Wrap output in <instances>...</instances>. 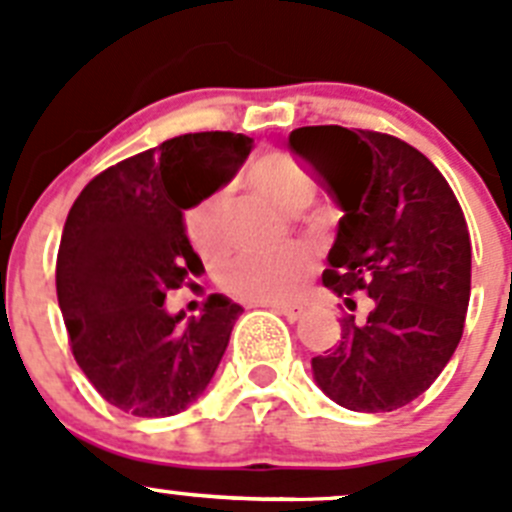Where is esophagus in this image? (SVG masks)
Returning a JSON list of instances; mask_svg holds the SVG:
<instances>
[{"instance_id": "1", "label": "esophagus", "mask_w": 512, "mask_h": 512, "mask_svg": "<svg viewBox=\"0 0 512 512\" xmlns=\"http://www.w3.org/2000/svg\"><path fill=\"white\" fill-rule=\"evenodd\" d=\"M264 307H269V310L279 312V315H284L287 320H297L302 315V305H282V302H266Z\"/></svg>"}]
</instances>
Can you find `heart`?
<instances>
[{
  "label": "heart",
  "instance_id": "obj_1",
  "mask_svg": "<svg viewBox=\"0 0 512 512\" xmlns=\"http://www.w3.org/2000/svg\"><path fill=\"white\" fill-rule=\"evenodd\" d=\"M248 182L284 212L302 210L312 197L310 176L284 156L259 158L248 171ZM225 205L228 194L217 189L184 215L189 241L205 256H215L228 243ZM310 269L312 259L305 248H284L277 253L246 251L225 261L220 287L246 302H287L300 292Z\"/></svg>",
  "mask_w": 512,
  "mask_h": 512
}]
</instances>
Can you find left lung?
I'll return each instance as SVG.
<instances>
[{"mask_svg": "<svg viewBox=\"0 0 512 512\" xmlns=\"http://www.w3.org/2000/svg\"><path fill=\"white\" fill-rule=\"evenodd\" d=\"M289 148L336 194L343 217L323 284L366 318L341 320V338L312 359V377L341 408L390 413L423 395L464 333L472 241L441 171L405 140L315 125Z\"/></svg>", "mask_w": 512, "mask_h": 512, "instance_id": "obj_1", "label": "left lung"}]
</instances>
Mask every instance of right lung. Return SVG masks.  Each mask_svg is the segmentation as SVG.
<instances>
[{
  "label": "right lung",
  "mask_w": 512,
  "mask_h": 512,
  "mask_svg": "<svg viewBox=\"0 0 512 512\" xmlns=\"http://www.w3.org/2000/svg\"><path fill=\"white\" fill-rule=\"evenodd\" d=\"M251 143L220 130L164 140L94 176L66 217L58 307L76 364L122 413H182L215 377L243 307L212 295L184 323L166 310V292L202 269L184 210L225 187Z\"/></svg>",
  "instance_id": "add662e5"
}]
</instances>
